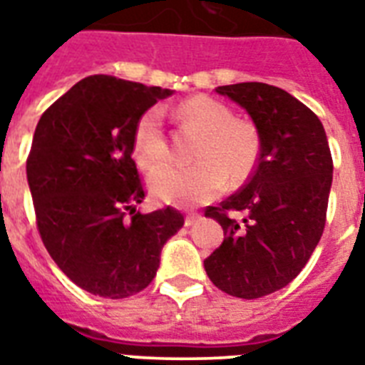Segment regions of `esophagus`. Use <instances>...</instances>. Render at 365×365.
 <instances>
[{
  "label": "esophagus",
  "mask_w": 365,
  "mask_h": 365,
  "mask_svg": "<svg viewBox=\"0 0 365 365\" xmlns=\"http://www.w3.org/2000/svg\"><path fill=\"white\" fill-rule=\"evenodd\" d=\"M199 214H187V216H185V227H191V225H193L195 222H199Z\"/></svg>",
  "instance_id": "34e87169"
}]
</instances>
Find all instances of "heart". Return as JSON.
Wrapping results in <instances>:
<instances>
[{
    "instance_id": "b5f03b06",
    "label": "heart",
    "mask_w": 365,
    "mask_h": 365,
    "mask_svg": "<svg viewBox=\"0 0 365 365\" xmlns=\"http://www.w3.org/2000/svg\"><path fill=\"white\" fill-rule=\"evenodd\" d=\"M182 126L199 132L193 160L197 165L160 166L149 176L155 199L180 206H193L214 199L225 183L240 185L254 174L261 155V134L248 119L233 117L231 108L210 96H193L176 108ZM134 160L151 170L168 157L163 128V111L151 108L136 123L132 136Z\"/></svg>"
}]
</instances>
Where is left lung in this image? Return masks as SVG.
Here are the masks:
<instances>
[{"label":"left lung","instance_id":"obj_1","mask_svg":"<svg viewBox=\"0 0 365 365\" xmlns=\"http://www.w3.org/2000/svg\"><path fill=\"white\" fill-rule=\"evenodd\" d=\"M216 93L242 106L261 134L248 183L206 217L223 227L222 246L205 259L214 286L257 299L288 286L317 248L328 212L334 160L324 126L305 104L267 83H237ZM231 211H246L239 224Z\"/></svg>","mask_w":365,"mask_h":365}]
</instances>
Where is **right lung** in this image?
Wrapping results in <instances>:
<instances>
[{
    "label": "right lung",
    "instance_id": "add662e5",
    "mask_svg": "<svg viewBox=\"0 0 365 365\" xmlns=\"http://www.w3.org/2000/svg\"><path fill=\"white\" fill-rule=\"evenodd\" d=\"M172 91L91 76L45 110L26 160L36 223L60 271L91 294L123 299L148 288L160 250L183 225L145 197L132 136L138 119Z\"/></svg>",
    "mask_w": 365,
    "mask_h": 365
}]
</instances>
